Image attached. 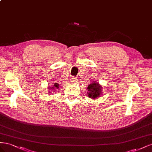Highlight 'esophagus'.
I'll return each instance as SVG.
<instances>
[{"label":"esophagus","instance_id":"1","mask_svg":"<svg viewBox=\"0 0 152 152\" xmlns=\"http://www.w3.org/2000/svg\"><path fill=\"white\" fill-rule=\"evenodd\" d=\"M71 81H72V83H75V82L76 81V77H72V78H71Z\"/></svg>","mask_w":152,"mask_h":152}]
</instances>
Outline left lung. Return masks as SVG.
Instances as JSON below:
<instances>
[{"label": "left lung", "mask_w": 152, "mask_h": 152, "mask_svg": "<svg viewBox=\"0 0 152 152\" xmlns=\"http://www.w3.org/2000/svg\"><path fill=\"white\" fill-rule=\"evenodd\" d=\"M88 97L94 99H96L101 97L102 93V87L97 81H92L87 87Z\"/></svg>", "instance_id": "8db88e82"}]
</instances>
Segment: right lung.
<instances>
[{"instance_id": "1", "label": "right lung", "mask_w": 152, "mask_h": 152, "mask_svg": "<svg viewBox=\"0 0 152 152\" xmlns=\"http://www.w3.org/2000/svg\"><path fill=\"white\" fill-rule=\"evenodd\" d=\"M58 88H59V85L57 83H55L54 85H53V86H48V89H49V90L51 91V92H54L55 90H56V89H58Z\"/></svg>"}]
</instances>
